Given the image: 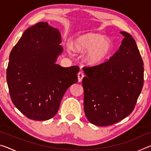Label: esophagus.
Here are the masks:
<instances>
[{
	"label": "esophagus",
	"instance_id": "34e87169",
	"mask_svg": "<svg viewBox=\"0 0 151 151\" xmlns=\"http://www.w3.org/2000/svg\"><path fill=\"white\" fill-rule=\"evenodd\" d=\"M78 76V80L79 82H81L82 80H83V78L84 77V74L82 73V72H79L77 75Z\"/></svg>",
	"mask_w": 151,
	"mask_h": 151
}]
</instances>
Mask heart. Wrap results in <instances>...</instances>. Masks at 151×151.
<instances>
[{"instance_id":"1","label":"heart","mask_w":151,"mask_h":151,"mask_svg":"<svg viewBox=\"0 0 151 151\" xmlns=\"http://www.w3.org/2000/svg\"><path fill=\"white\" fill-rule=\"evenodd\" d=\"M72 48L76 52H85V62L90 66H97L103 63L109 57L112 43L109 38L90 32L76 38L72 43Z\"/></svg>"}]
</instances>
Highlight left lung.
<instances>
[{
	"label": "left lung",
	"mask_w": 151,
	"mask_h": 151,
	"mask_svg": "<svg viewBox=\"0 0 151 151\" xmlns=\"http://www.w3.org/2000/svg\"><path fill=\"white\" fill-rule=\"evenodd\" d=\"M121 33L122 44L108 61L83 67L84 111L96 126H109L129 116L144 83V63L136 42L129 33Z\"/></svg>",
	"instance_id": "obj_1"
}]
</instances>
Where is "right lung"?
Masks as SVG:
<instances>
[{"label":"right lung","instance_id":"obj_1","mask_svg":"<svg viewBox=\"0 0 151 151\" xmlns=\"http://www.w3.org/2000/svg\"><path fill=\"white\" fill-rule=\"evenodd\" d=\"M58 30L40 22L27 29L12 48L6 81L14 106L27 118L47 121L58 111L64 94L77 83L78 66L56 64L63 51Z\"/></svg>","mask_w":151,"mask_h":151}]
</instances>
